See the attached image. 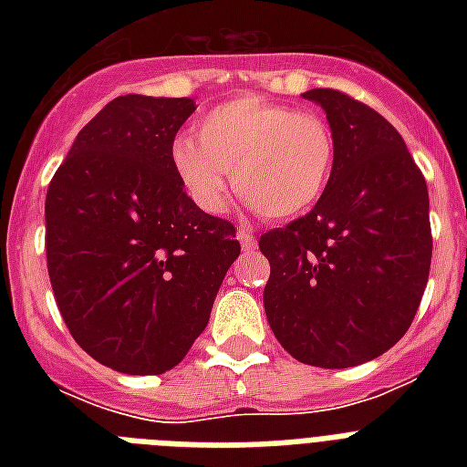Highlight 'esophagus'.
I'll return each mask as SVG.
<instances>
[{
	"label": "esophagus",
	"mask_w": 467,
	"mask_h": 467,
	"mask_svg": "<svg viewBox=\"0 0 467 467\" xmlns=\"http://www.w3.org/2000/svg\"><path fill=\"white\" fill-rule=\"evenodd\" d=\"M237 240H240V244L244 252H254L256 249V237L249 233V230H244V227H242L240 233H237Z\"/></svg>",
	"instance_id": "34e87169"
}]
</instances>
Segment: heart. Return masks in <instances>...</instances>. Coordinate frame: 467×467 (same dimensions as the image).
Instances as JSON below:
<instances>
[{"label":"heart","instance_id":"heart-1","mask_svg":"<svg viewBox=\"0 0 467 467\" xmlns=\"http://www.w3.org/2000/svg\"><path fill=\"white\" fill-rule=\"evenodd\" d=\"M171 167L191 201L223 213L234 169L240 196L262 218L285 220L310 211L334 167V135L315 113L262 97H237L198 120L196 138L171 142Z\"/></svg>","mask_w":467,"mask_h":467}]
</instances>
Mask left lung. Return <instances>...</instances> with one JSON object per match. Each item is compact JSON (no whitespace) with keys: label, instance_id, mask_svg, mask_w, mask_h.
<instances>
[{"label":"left lung","instance_id":"obj_1","mask_svg":"<svg viewBox=\"0 0 467 467\" xmlns=\"http://www.w3.org/2000/svg\"><path fill=\"white\" fill-rule=\"evenodd\" d=\"M334 135V167L307 215L259 237L264 310L307 366L351 368L412 325L431 266L429 191L402 135L344 91L310 89Z\"/></svg>","mask_w":467,"mask_h":467}]
</instances>
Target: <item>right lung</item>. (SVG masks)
<instances>
[{
  "instance_id": "obj_1",
  "label": "right lung",
  "mask_w": 467,
  "mask_h": 467,
  "mask_svg": "<svg viewBox=\"0 0 467 467\" xmlns=\"http://www.w3.org/2000/svg\"><path fill=\"white\" fill-rule=\"evenodd\" d=\"M193 111V99H113L47 186V274L62 319L91 358L128 376H160L189 354L240 256L233 223L201 211L171 167Z\"/></svg>"
}]
</instances>
